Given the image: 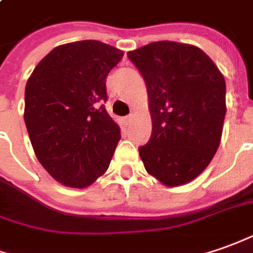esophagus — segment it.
<instances>
[{
	"label": "esophagus",
	"instance_id": "obj_1",
	"mask_svg": "<svg viewBox=\"0 0 253 253\" xmlns=\"http://www.w3.org/2000/svg\"><path fill=\"white\" fill-rule=\"evenodd\" d=\"M131 118H133V115H128V116H126V123H128V122H130V120H131Z\"/></svg>",
	"mask_w": 253,
	"mask_h": 253
}]
</instances>
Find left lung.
I'll return each mask as SVG.
<instances>
[{
  "mask_svg": "<svg viewBox=\"0 0 253 253\" xmlns=\"http://www.w3.org/2000/svg\"><path fill=\"white\" fill-rule=\"evenodd\" d=\"M147 84L152 134L138 148L144 168L169 187L199 176L219 148L226 82L198 47L156 41L130 51Z\"/></svg>",
  "mask_w": 253,
  "mask_h": 253,
  "instance_id": "left-lung-1",
  "label": "left lung"
}]
</instances>
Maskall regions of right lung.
<instances>
[{"label": "right lung", "mask_w": 253, "mask_h": 253, "mask_svg": "<svg viewBox=\"0 0 253 253\" xmlns=\"http://www.w3.org/2000/svg\"><path fill=\"white\" fill-rule=\"evenodd\" d=\"M123 52L101 41L54 48L25 90V123L42 168L56 181L83 188L102 176L120 140L105 109L106 76Z\"/></svg>", "instance_id": "1"}]
</instances>
